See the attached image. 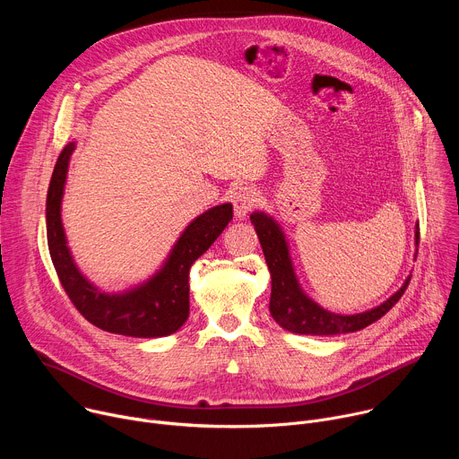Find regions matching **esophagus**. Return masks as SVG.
I'll return each instance as SVG.
<instances>
[{"label":"esophagus","instance_id":"1","mask_svg":"<svg viewBox=\"0 0 459 459\" xmlns=\"http://www.w3.org/2000/svg\"><path fill=\"white\" fill-rule=\"evenodd\" d=\"M259 202V194L254 186H239L232 195V205L234 214L238 218H245Z\"/></svg>","mask_w":459,"mask_h":459}]
</instances>
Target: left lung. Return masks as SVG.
<instances>
[{
	"instance_id": "left-lung-1",
	"label": "left lung",
	"mask_w": 459,
	"mask_h": 459,
	"mask_svg": "<svg viewBox=\"0 0 459 459\" xmlns=\"http://www.w3.org/2000/svg\"><path fill=\"white\" fill-rule=\"evenodd\" d=\"M250 221L257 232L273 278L269 310L273 317L289 333L310 336H334L361 331L370 323L383 317L392 307H394L409 287L411 278H407L403 287L394 296H390L379 307L361 314L343 316L325 310L310 298H307L299 289L289 255V247L280 225L264 212L250 214ZM418 239L420 229H416V241Z\"/></svg>"
}]
</instances>
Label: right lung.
Segmentation results:
<instances>
[{"label":"right lung","instance_id":"add662e5","mask_svg":"<svg viewBox=\"0 0 459 459\" xmlns=\"http://www.w3.org/2000/svg\"><path fill=\"white\" fill-rule=\"evenodd\" d=\"M73 152L74 143L61 151L47 194V243L65 292L80 314L101 331L133 338L176 333L188 317V271L225 230L232 220V205L212 207L195 218L176 241L163 269L149 281L123 294H105L74 265L61 225V198Z\"/></svg>","mask_w":459,"mask_h":459}]
</instances>
